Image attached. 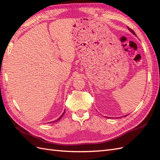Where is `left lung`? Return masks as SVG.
Wrapping results in <instances>:
<instances>
[{
    "label": "left lung",
    "mask_w": 160,
    "mask_h": 160,
    "mask_svg": "<svg viewBox=\"0 0 160 160\" xmlns=\"http://www.w3.org/2000/svg\"><path fill=\"white\" fill-rule=\"evenodd\" d=\"M128 29L129 30V31H130L131 32H132V33H133L134 35H135V33L134 32V31H133V30H132V29H131V28H129L128 27ZM126 116H128V115H124V117H126ZM105 118H109V117H105ZM116 118V119H118V118H120V117H119V118Z\"/></svg>",
    "instance_id": "8db88e82"
}]
</instances>
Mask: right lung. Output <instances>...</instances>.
Wrapping results in <instances>:
<instances>
[{
	"label": "right lung",
	"instance_id": "obj_1",
	"mask_svg": "<svg viewBox=\"0 0 160 160\" xmlns=\"http://www.w3.org/2000/svg\"><path fill=\"white\" fill-rule=\"evenodd\" d=\"M65 110L64 111V112L63 113H62V114L60 116V117L59 118H58L57 120H55V121H54V122H52V123H55V122H58V121H59L61 119V118L62 117V116H63V115H64V113H65ZM52 123V122H51Z\"/></svg>",
	"mask_w": 160,
	"mask_h": 160
}]
</instances>
